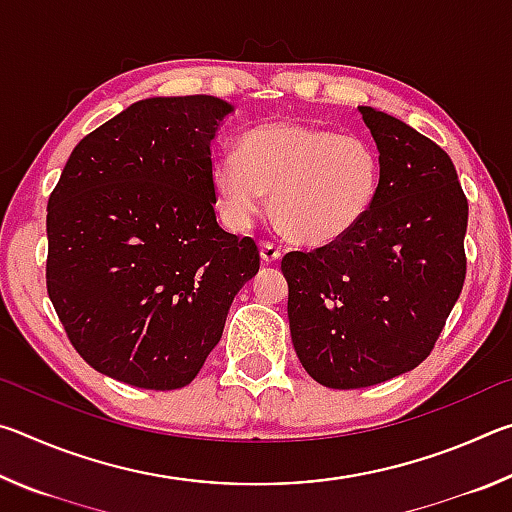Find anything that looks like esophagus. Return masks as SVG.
Masks as SVG:
<instances>
[{
  "label": "esophagus",
  "instance_id": "obj_1",
  "mask_svg": "<svg viewBox=\"0 0 512 512\" xmlns=\"http://www.w3.org/2000/svg\"><path fill=\"white\" fill-rule=\"evenodd\" d=\"M280 255H282L280 244H275V241H262V259H264V262H275V259H280Z\"/></svg>",
  "mask_w": 512,
  "mask_h": 512
}]
</instances>
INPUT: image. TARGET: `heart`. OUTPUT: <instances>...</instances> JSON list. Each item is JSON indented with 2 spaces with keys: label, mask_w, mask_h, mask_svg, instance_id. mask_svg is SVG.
Instances as JSON below:
<instances>
[{
  "label": "heart",
  "mask_w": 512,
  "mask_h": 512,
  "mask_svg": "<svg viewBox=\"0 0 512 512\" xmlns=\"http://www.w3.org/2000/svg\"><path fill=\"white\" fill-rule=\"evenodd\" d=\"M212 183L235 228L268 210L284 232L307 246H329L366 219L381 185L375 144L298 121H268L239 140V155L216 158Z\"/></svg>",
  "instance_id": "heart-1"
}]
</instances>
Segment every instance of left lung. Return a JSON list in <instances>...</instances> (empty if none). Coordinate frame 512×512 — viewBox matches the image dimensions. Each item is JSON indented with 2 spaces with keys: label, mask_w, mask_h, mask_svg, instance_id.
<instances>
[{
  "label": "left lung",
  "mask_w": 512,
  "mask_h": 512,
  "mask_svg": "<svg viewBox=\"0 0 512 512\" xmlns=\"http://www.w3.org/2000/svg\"><path fill=\"white\" fill-rule=\"evenodd\" d=\"M381 158V185L348 237L282 257L298 359L327 388H366L429 357L465 282L467 198L429 137L359 108Z\"/></svg>",
  "instance_id": "8db88e82"
}]
</instances>
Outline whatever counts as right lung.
Masks as SVG:
<instances>
[{
    "instance_id": "add662e5",
    "label": "right lung",
    "mask_w": 512,
    "mask_h": 512,
    "mask_svg": "<svg viewBox=\"0 0 512 512\" xmlns=\"http://www.w3.org/2000/svg\"><path fill=\"white\" fill-rule=\"evenodd\" d=\"M228 101L128 106L74 146L47 205V293L74 350L124 384L173 391L221 341L259 271L216 223L212 140Z\"/></svg>"
}]
</instances>
